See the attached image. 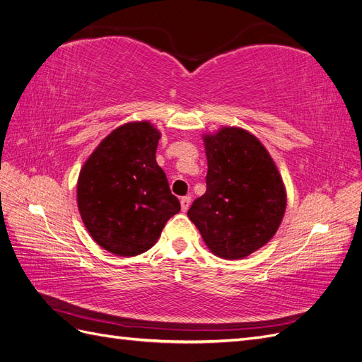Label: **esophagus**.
Listing matches in <instances>:
<instances>
[{
	"mask_svg": "<svg viewBox=\"0 0 362 362\" xmlns=\"http://www.w3.org/2000/svg\"><path fill=\"white\" fill-rule=\"evenodd\" d=\"M180 202H181V210L182 211H187L190 204H192V198H190V196H182Z\"/></svg>",
	"mask_w": 362,
	"mask_h": 362,
	"instance_id": "obj_1",
	"label": "esophagus"
}]
</instances>
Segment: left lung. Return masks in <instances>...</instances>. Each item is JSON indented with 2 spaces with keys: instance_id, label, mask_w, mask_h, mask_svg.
Here are the masks:
<instances>
[{
  "instance_id": "obj_1",
  "label": "left lung",
  "mask_w": 362,
  "mask_h": 362,
  "mask_svg": "<svg viewBox=\"0 0 362 362\" xmlns=\"http://www.w3.org/2000/svg\"><path fill=\"white\" fill-rule=\"evenodd\" d=\"M206 192L187 216L214 255L240 259L269 243L287 206L275 161L249 131L222 127L204 136Z\"/></svg>"
}]
</instances>
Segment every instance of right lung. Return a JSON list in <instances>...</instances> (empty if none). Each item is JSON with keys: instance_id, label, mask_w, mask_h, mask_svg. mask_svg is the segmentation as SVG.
<instances>
[{"instance_id": "obj_1", "label": "right lung", "mask_w": 362, "mask_h": 362, "mask_svg": "<svg viewBox=\"0 0 362 362\" xmlns=\"http://www.w3.org/2000/svg\"><path fill=\"white\" fill-rule=\"evenodd\" d=\"M160 137L146 120L124 124L81 168L76 202L83 223L95 242L115 255L144 254L181 210L156 160Z\"/></svg>"}]
</instances>
